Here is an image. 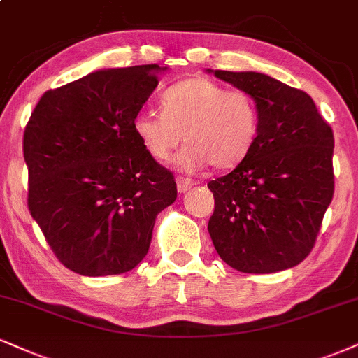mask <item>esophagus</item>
<instances>
[{"label": "esophagus", "instance_id": "esophagus-1", "mask_svg": "<svg viewBox=\"0 0 358 358\" xmlns=\"http://www.w3.org/2000/svg\"><path fill=\"white\" fill-rule=\"evenodd\" d=\"M176 184H178L179 192H186L194 186V180L191 178H178L176 179Z\"/></svg>", "mask_w": 358, "mask_h": 358}]
</instances>
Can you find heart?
<instances>
[{
  "instance_id": "heart-1",
  "label": "heart",
  "mask_w": 358,
  "mask_h": 358,
  "mask_svg": "<svg viewBox=\"0 0 358 358\" xmlns=\"http://www.w3.org/2000/svg\"><path fill=\"white\" fill-rule=\"evenodd\" d=\"M259 108L249 92L227 90L207 78H189L167 87L162 113L144 109L132 119V131L144 151L159 162L176 157L182 171H197L210 162L231 169L252 151L259 134Z\"/></svg>"
}]
</instances>
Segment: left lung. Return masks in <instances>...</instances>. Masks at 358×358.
I'll return each mask as SVG.
<instances>
[{
	"mask_svg": "<svg viewBox=\"0 0 358 358\" xmlns=\"http://www.w3.org/2000/svg\"><path fill=\"white\" fill-rule=\"evenodd\" d=\"M259 108L252 151L210 180L209 234L220 259L245 273L285 271L314 249L334 197V132L307 92L267 74L215 69Z\"/></svg>",
	"mask_w": 358,
	"mask_h": 358,
	"instance_id": "8db88e82",
	"label": "left lung"
}]
</instances>
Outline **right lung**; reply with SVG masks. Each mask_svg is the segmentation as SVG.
<instances>
[{
  "instance_id": "1",
  "label": "right lung",
  "mask_w": 358,
  "mask_h": 358,
  "mask_svg": "<svg viewBox=\"0 0 358 358\" xmlns=\"http://www.w3.org/2000/svg\"><path fill=\"white\" fill-rule=\"evenodd\" d=\"M161 69H101L46 91L31 113L28 209L69 271L129 272L148 254L157 214L178 197L172 172L132 131Z\"/></svg>"
}]
</instances>
